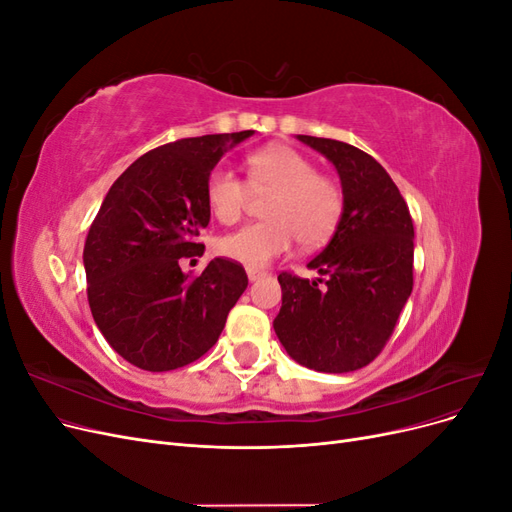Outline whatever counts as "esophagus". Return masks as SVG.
<instances>
[{"label": "esophagus", "mask_w": 512, "mask_h": 512, "mask_svg": "<svg viewBox=\"0 0 512 512\" xmlns=\"http://www.w3.org/2000/svg\"><path fill=\"white\" fill-rule=\"evenodd\" d=\"M262 277H267V271H260V269H247V280L250 282H258Z\"/></svg>", "instance_id": "obj_1"}]
</instances>
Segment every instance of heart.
Returning a JSON list of instances; mask_svg holds the SVG:
<instances>
[{
	"label": "heart",
	"mask_w": 512,
	"mask_h": 512,
	"mask_svg": "<svg viewBox=\"0 0 512 512\" xmlns=\"http://www.w3.org/2000/svg\"><path fill=\"white\" fill-rule=\"evenodd\" d=\"M247 183L228 168H215L207 179L209 211L222 224H235L252 192H271L265 203L267 222L243 226L218 241V252L250 269L290 252L294 239L318 247L335 232L344 211L339 185L316 173L314 162L286 145H271L245 160Z\"/></svg>",
	"instance_id": "b5f03b06"
}]
</instances>
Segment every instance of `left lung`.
Listing matches in <instances>:
<instances>
[{"label": "left lung", "mask_w": 512, "mask_h": 512, "mask_svg": "<svg viewBox=\"0 0 512 512\" xmlns=\"http://www.w3.org/2000/svg\"><path fill=\"white\" fill-rule=\"evenodd\" d=\"M342 181L344 211L331 241L307 262L316 280L282 273L273 329L303 367L346 374L376 359L412 292L414 226L389 173L365 151L297 134Z\"/></svg>", "instance_id": "8db88e82"}]
</instances>
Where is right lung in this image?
I'll list each match as a JSON object with an SVG mask.
<instances>
[{
    "mask_svg": "<svg viewBox=\"0 0 512 512\" xmlns=\"http://www.w3.org/2000/svg\"><path fill=\"white\" fill-rule=\"evenodd\" d=\"M254 130L181 138L123 170L89 228L83 265L87 299L100 333L128 363L170 371L200 359L247 288L239 262L215 258L190 277L181 258L211 211L207 179L224 153Z\"/></svg>",
    "mask_w": 512,
    "mask_h": 512,
    "instance_id": "right-lung-1",
    "label": "right lung"
}]
</instances>
